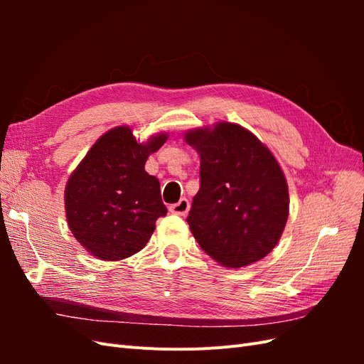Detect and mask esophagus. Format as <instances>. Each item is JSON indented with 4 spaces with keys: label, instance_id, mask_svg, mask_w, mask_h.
<instances>
[{
    "label": "esophagus",
    "instance_id": "34e87169",
    "mask_svg": "<svg viewBox=\"0 0 364 364\" xmlns=\"http://www.w3.org/2000/svg\"><path fill=\"white\" fill-rule=\"evenodd\" d=\"M188 211H190V202L188 199H185V197H182L178 203L170 205V213L176 215H185Z\"/></svg>",
    "mask_w": 364,
    "mask_h": 364
}]
</instances>
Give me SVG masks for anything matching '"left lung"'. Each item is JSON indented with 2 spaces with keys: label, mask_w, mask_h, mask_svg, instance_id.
Instances as JSON below:
<instances>
[{
  "label": "left lung",
  "mask_w": 364,
  "mask_h": 364,
  "mask_svg": "<svg viewBox=\"0 0 364 364\" xmlns=\"http://www.w3.org/2000/svg\"><path fill=\"white\" fill-rule=\"evenodd\" d=\"M185 141L200 155V188L186 222L199 246L225 267H245L278 245L289 188L270 150L232 123L196 129Z\"/></svg>",
  "instance_id": "8db88e82"
}]
</instances>
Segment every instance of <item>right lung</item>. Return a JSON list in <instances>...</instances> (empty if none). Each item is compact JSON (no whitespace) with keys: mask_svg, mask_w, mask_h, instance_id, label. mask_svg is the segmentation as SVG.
I'll return each mask as SVG.
<instances>
[{"mask_svg":"<svg viewBox=\"0 0 364 364\" xmlns=\"http://www.w3.org/2000/svg\"><path fill=\"white\" fill-rule=\"evenodd\" d=\"M167 135L138 144L119 126L98 138L65 188V211L75 240L105 261H118L147 245L155 223L167 214L161 186L144 165Z\"/></svg>","mask_w":364,"mask_h":364,"instance_id":"right-lung-1","label":"right lung"}]
</instances>
